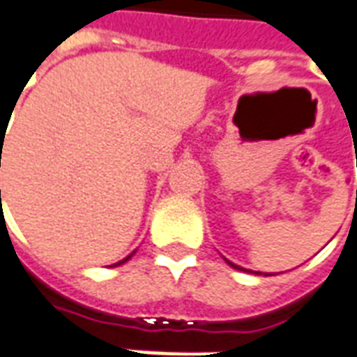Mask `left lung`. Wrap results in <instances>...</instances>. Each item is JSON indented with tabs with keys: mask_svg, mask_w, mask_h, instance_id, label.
I'll list each match as a JSON object with an SVG mask.
<instances>
[{
	"mask_svg": "<svg viewBox=\"0 0 357 357\" xmlns=\"http://www.w3.org/2000/svg\"><path fill=\"white\" fill-rule=\"evenodd\" d=\"M227 264H229V266H231V268H235V269H243V268H239V266H235V264L229 262V260H227ZM243 271H247V269H243Z\"/></svg>",
	"mask_w": 357,
	"mask_h": 357,
	"instance_id": "8db88e82",
	"label": "left lung"
}]
</instances>
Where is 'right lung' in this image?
I'll return each mask as SVG.
<instances>
[{
	"mask_svg": "<svg viewBox=\"0 0 357 357\" xmlns=\"http://www.w3.org/2000/svg\"><path fill=\"white\" fill-rule=\"evenodd\" d=\"M0 166H1V164H0ZM0 193H1V191H0ZM130 258H132V255H130V256H126L124 260H120V262H118V264H114V266H120V264H124V262H128V260H130Z\"/></svg>",
	"mask_w": 357,
	"mask_h": 357,
	"instance_id": "right-lung-1",
	"label": "right lung"
}]
</instances>
